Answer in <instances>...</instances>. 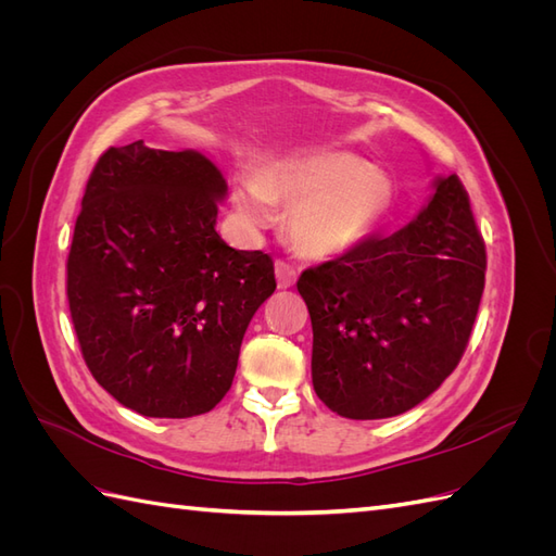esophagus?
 <instances>
[{"label": "esophagus", "mask_w": 556, "mask_h": 556, "mask_svg": "<svg viewBox=\"0 0 556 556\" xmlns=\"http://www.w3.org/2000/svg\"><path fill=\"white\" fill-rule=\"evenodd\" d=\"M296 276H299V271L290 262H282V260L276 262V280H278L280 290L292 288V285L296 282Z\"/></svg>", "instance_id": "obj_1"}]
</instances>
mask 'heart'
<instances>
[{
  "label": "heart",
  "mask_w": 556,
  "mask_h": 556,
  "mask_svg": "<svg viewBox=\"0 0 556 556\" xmlns=\"http://www.w3.org/2000/svg\"><path fill=\"white\" fill-rule=\"evenodd\" d=\"M233 201L243 220L264 229L274 204L292 208L288 233L304 257L329 260L357 248L394 206L392 178L343 150H311L237 176Z\"/></svg>",
  "instance_id": "heart-1"
}]
</instances>
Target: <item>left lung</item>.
Wrapping results in <instances>:
<instances>
[{
  "mask_svg": "<svg viewBox=\"0 0 556 556\" xmlns=\"http://www.w3.org/2000/svg\"><path fill=\"white\" fill-rule=\"evenodd\" d=\"M484 241L457 176L390 237L296 280L313 325V387L350 419L415 408L457 368L484 290Z\"/></svg>",
  "mask_w": 556,
  "mask_h": 556,
  "instance_id": "left-lung-1",
  "label": "left lung"
}]
</instances>
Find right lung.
<instances>
[{
    "mask_svg": "<svg viewBox=\"0 0 556 556\" xmlns=\"http://www.w3.org/2000/svg\"><path fill=\"white\" fill-rule=\"evenodd\" d=\"M227 197L197 150L109 148L83 194L66 296L83 359L146 417H192L229 392L252 315L276 290L262 250L215 231Z\"/></svg>",
    "mask_w": 556,
    "mask_h": 556,
    "instance_id": "1",
    "label": "right lung"
}]
</instances>
